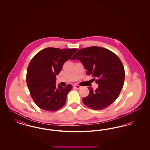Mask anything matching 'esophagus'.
I'll return each instance as SVG.
<instances>
[{
  "label": "esophagus",
  "mask_w": 150,
  "mask_h": 150,
  "mask_svg": "<svg viewBox=\"0 0 150 150\" xmlns=\"http://www.w3.org/2000/svg\"><path fill=\"white\" fill-rule=\"evenodd\" d=\"M74 87H75V88H76V89H80L81 86H79V85L75 84V85H74Z\"/></svg>",
  "instance_id": "obj_1"
}]
</instances>
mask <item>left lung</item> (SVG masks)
<instances>
[{
	"mask_svg": "<svg viewBox=\"0 0 150 150\" xmlns=\"http://www.w3.org/2000/svg\"><path fill=\"white\" fill-rule=\"evenodd\" d=\"M76 59L87 70L88 75L97 79L96 83L98 84L95 91L88 88L89 94L83 98L84 104L96 110L108 107L118 98L123 87L125 71L121 60L112 52L96 46L79 50L71 58Z\"/></svg>",
	"mask_w": 150,
	"mask_h": 150,
	"instance_id": "8db88e82",
	"label": "left lung"
}]
</instances>
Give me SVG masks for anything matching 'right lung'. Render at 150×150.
<instances>
[{"mask_svg":"<svg viewBox=\"0 0 150 150\" xmlns=\"http://www.w3.org/2000/svg\"><path fill=\"white\" fill-rule=\"evenodd\" d=\"M77 50L49 47L40 50L31 59L27 70L26 83L33 100L40 108L56 111L64 106L72 86L58 85L57 88L56 75Z\"/></svg>","mask_w":150,"mask_h":150,"instance_id":"1","label":"right lung"}]
</instances>
